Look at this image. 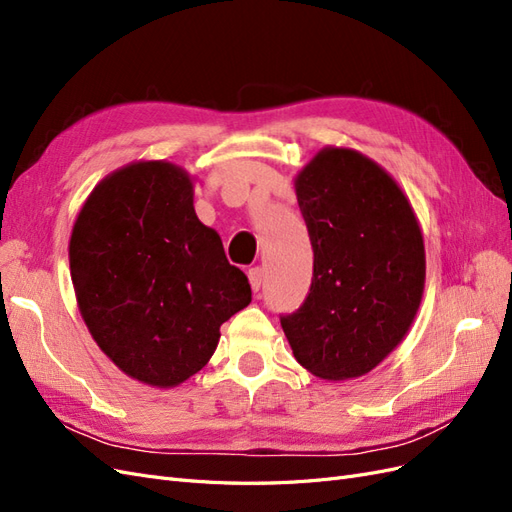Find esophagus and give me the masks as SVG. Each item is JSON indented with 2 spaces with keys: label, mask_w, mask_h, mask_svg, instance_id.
<instances>
[{
  "label": "esophagus",
  "mask_w": 512,
  "mask_h": 512,
  "mask_svg": "<svg viewBox=\"0 0 512 512\" xmlns=\"http://www.w3.org/2000/svg\"><path fill=\"white\" fill-rule=\"evenodd\" d=\"M247 277H250V284H252V290L258 292L260 286H262V280H265V271H262L260 267H254L247 271Z\"/></svg>",
  "instance_id": "34e87169"
}]
</instances>
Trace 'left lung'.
<instances>
[{
	"instance_id": "left-lung-1",
	"label": "left lung",
	"mask_w": 512,
	"mask_h": 512,
	"mask_svg": "<svg viewBox=\"0 0 512 512\" xmlns=\"http://www.w3.org/2000/svg\"><path fill=\"white\" fill-rule=\"evenodd\" d=\"M314 247L305 303L282 318L322 380L369 374L408 335L425 290V243L399 183L361 151L324 147L294 177Z\"/></svg>"
}]
</instances>
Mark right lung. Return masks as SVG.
I'll return each instance as SVG.
<instances>
[{"mask_svg": "<svg viewBox=\"0 0 512 512\" xmlns=\"http://www.w3.org/2000/svg\"><path fill=\"white\" fill-rule=\"evenodd\" d=\"M76 305L123 374L173 389L203 369L220 327L252 301L218 232L194 211V177L166 160L106 175L76 215L70 245Z\"/></svg>", "mask_w": 512, "mask_h": 512, "instance_id": "obj_1", "label": "right lung"}]
</instances>
